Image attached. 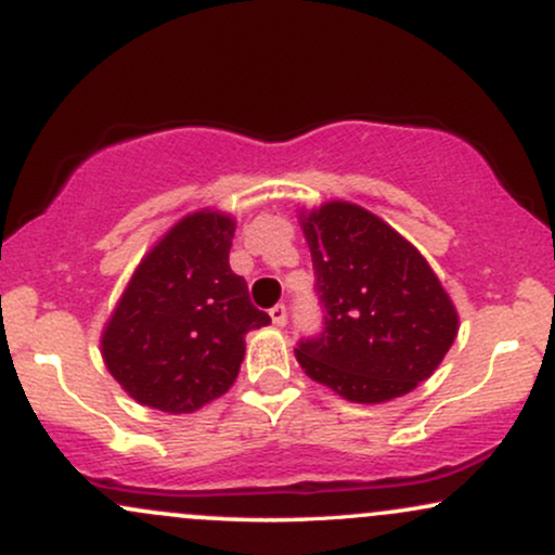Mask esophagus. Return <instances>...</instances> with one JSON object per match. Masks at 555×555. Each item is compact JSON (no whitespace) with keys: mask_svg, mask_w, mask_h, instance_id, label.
<instances>
[{"mask_svg":"<svg viewBox=\"0 0 555 555\" xmlns=\"http://www.w3.org/2000/svg\"><path fill=\"white\" fill-rule=\"evenodd\" d=\"M269 315H271L273 326H284V323H286V308H284V305H273V308L269 310Z\"/></svg>","mask_w":555,"mask_h":555,"instance_id":"1","label":"esophagus"}]
</instances>
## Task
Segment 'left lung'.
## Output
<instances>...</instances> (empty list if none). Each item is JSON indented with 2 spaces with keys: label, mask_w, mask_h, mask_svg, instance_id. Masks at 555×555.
I'll return each mask as SVG.
<instances>
[{
  "label": "left lung",
  "mask_w": 555,
  "mask_h": 555,
  "mask_svg": "<svg viewBox=\"0 0 555 555\" xmlns=\"http://www.w3.org/2000/svg\"><path fill=\"white\" fill-rule=\"evenodd\" d=\"M323 331L299 339V367L347 401L410 393L441 365L460 331L454 302L412 242L347 201L299 214Z\"/></svg>",
  "instance_id": "left-lung-1"
}]
</instances>
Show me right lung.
Instances as JSON below:
<instances>
[{"mask_svg": "<svg viewBox=\"0 0 555 555\" xmlns=\"http://www.w3.org/2000/svg\"><path fill=\"white\" fill-rule=\"evenodd\" d=\"M234 219L195 211L140 260L101 336V354L138 404L184 415L229 391L245 334L271 318L229 269Z\"/></svg>", "mask_w": 555, "mask_h": 555, "instance_id": "obj_1", "label": "right lung"}]
</instances>
